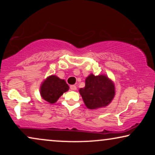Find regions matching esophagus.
Wrapping results in <instances>:
<instances>
[{
    "instance_id": "34e87169",
    "label": "esophagus",
    "mask_w": 155,
    "mask_h": 155,
    "mask_svg": "<svg viewBox=\"0 0 155 155\" xmlns=\"http://www.w3.org/2000/svg\"><path fill=\"white\" fill-rule=\"evenodd\" d=\"M70 89L71 90H76V89H77V87H76V85H71L70 86Z\"/></svg>"
}]
</instances>
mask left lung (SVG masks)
Instances as JSON below:
<instances>
[{"mask_svg":"<svg viewBox=\"0 0 155 155\" xmlns=\"http://www.w3.org/2000/svg\"><path fill=\"white\" fill-rule=\"evenodd\" d=\"M85 105L90 109L104 107L111 103L115 95L114 85L104 75L90 74L85 80V87L79 90Z\"/></svg>","mask_w":155,"mask_h":155,"instance_id":"8db88e82","label":"left lung"}]
</instances>
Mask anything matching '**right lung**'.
Segmentation results:
<instances>
[{"instance_id": "add662e5", "label": "right lung", "mask_w": 155, "mask_h": 155, "mask_svg": "<svg viewBox=\"0 0 155 155\" xmlns=\"http://www.w3.org/2000/svg\"><path fill=\"white\" fill-rule=\"evenodd\" d=\"M68 89V85L65 80L60 79L58 76L52 75L49 76L41 84V95L47 102L54 104Z\"/></svg>"}]
</instances>
